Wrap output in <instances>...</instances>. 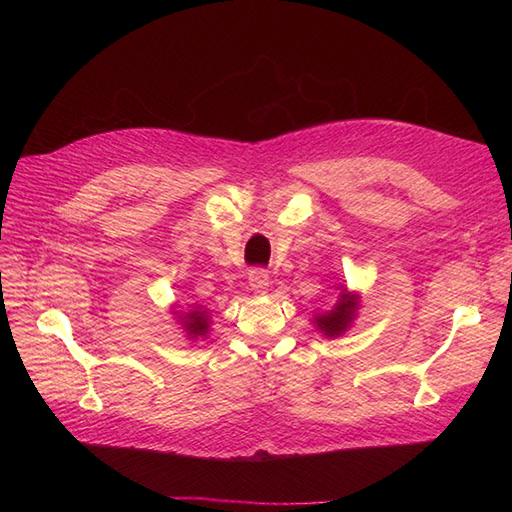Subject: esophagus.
<instances>
[{
    "instance_id": "esophagus-1",
    "label": "esophagus",
    "mask_w": 512,
    "mask_h": 512,
    "mask_svg": "<svg viewBox=\"0 0 512 512\" xmlns=\"http://www.w3.org/2000/svg\"><path fill=\"white\" fill-rule=\"evenodd\" d=\"M247 282H250L254 292L262 294V292H267V288H269V275H267L265 269H252L250 275H247Z\"/></svg>"
}]
</instances>
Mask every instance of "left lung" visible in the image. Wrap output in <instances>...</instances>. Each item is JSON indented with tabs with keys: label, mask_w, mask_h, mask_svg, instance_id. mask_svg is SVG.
Listing matches in <instances>:
<instances>
[{
	"label": "left lung",
	"mask_w": 512,
	"mask_h": 512,
	"mask_svg": "<svg viewBox=\"0 0 512 512\" xmlns=\"http://www.w3.org/2000/svg\"><path fill=\"white\" fill-rule=\"evenodd\" d=\"M354 309H356V299H354V297H348V294H342V299L337 301L333 312L316 318L318 329L327 333L329 337L344 333V331L348 329V324L352 322Z\"/></svg>",
	"instance_id": "left-lung-1"
}]
</instances>
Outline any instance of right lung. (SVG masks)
<instances>
[{"label": "right lung", "mask_w": 512, "mask_h": 512, "mask_svg": "<svg viewBox=\"0 0 512 512\" xmlns=\"http://www.w3.org/2000/svg\"><path fill=\"white\" fill-rule=\"evenodd\" d=\"M207 327H209V322H207L205 314H200V312H192L188 316V322H185V329H188L190 335H203V333H207Z\"/></svg>", "instance_id": "obj_1"}]
</instances>
